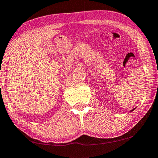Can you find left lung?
Masks as SVG:
<instances>
[{"instance_id": "8db88e82", "label": "left lung", "mask_w": 158, "mask_h": 158, "mask_svg": "<svg viewBox=\"0 0 158 158\" xmlns=\"http://www.w3.org/2000/svg\"><path fill=\"white\" fill-rule=\"evenodd\" d=\"M134 110H135V109H132V110H131V111H134Z\"/></svg>"}]
</instances>
